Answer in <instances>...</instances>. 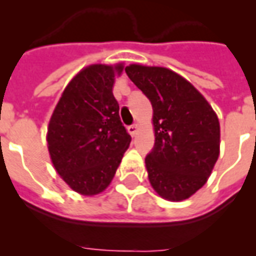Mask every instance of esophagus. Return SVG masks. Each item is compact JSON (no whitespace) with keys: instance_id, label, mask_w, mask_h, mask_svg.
Wrapping results in <instances>:
<instances>
[{"instance_id":"obj_1","label":"esophagus","mask_w":256,"mask_h":256,"mask_svg":"<svg viewBox=\"0 0 256 256\" xmlns=\"http://www.w3.org/2000/svg\"><path fill=\"white\" fill-rule=\"evenodd\" d=\"M138 130H140V124H132V126H128V132H130L132 136H136Z\"/></svg>"}]
</instances>
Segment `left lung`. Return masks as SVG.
<instances>
[{
    "instance_id": "8db88e82",
    "label": "left lung",
    "mask_w": 256,
    "mask_h": 256,
    "mask_svg": "<svg viewBox=\"0 0 256 256\" xmlns=\"http://www.w3.org/2000/svg\"><path fill=\"white\" fill-rule=\"evenodd\" d=\"M124 70L152 106L156 144L144 160L150 184L166 200L190 198L218 160L216 112L186 78L168 68L132 64Z\"/></svg>"
}]
</instances>
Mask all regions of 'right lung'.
<instances>
[{
  "instance_id": "add662e5",
  "label": "right lung",
  "mask_w": 256,
  "mask_h": 256,
  "mask_svg": "<svg viewBox=\"0 0 256 256\" xmlns=\"http://www.w3.org/2000/svg\"><path fill=\"white\" fill-rule=\"evenodd\" d=\"M124 64H94L80 70L56 104L48 126L50 160L68 186L85 196L112 183L132 142L112 96Z\"/></svg>"
}]
</instances>
